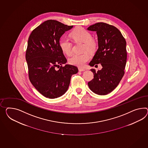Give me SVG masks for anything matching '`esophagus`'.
<instances>
[{
    "instance_id": "1",
    "label": "esophagus",
    "mask_w": 148,
    "mask_h": 148,
    "mask_svg": "<svg viewBox=\"0 0 148 148\" xmlns=\"http://www.w3.org/2000/svg\"><path fill=\"white\" fill-rule=\"evenodd\" d=\"M78 70H79V71H80V72H82V71H85V69H84L82 68H79L78 69Z\"/></svg>"
}]
</instances>
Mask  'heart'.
I'll list each match as a JSON object with an SVG mask.
<instances>
[{"mask_svg": "<svg viewBox=\"0 0 148 148\" xmlns=\"http://www.w3.org/2000/svg\"><path fill=\"white\" fill-rule=\"evenodd\" d=\"M72 38L76 41L84 42V51L90 52L94 51L97 48V43L92 39V34L83 27H79L72 30L71 33ZM59 45L62 51L67 55H70L72 53V45L68 38L63 37L60 39ZM90 55L87 53L82 54H74L69 59L70 64L84 67L86 62L90 60Z\"/></svg>", "mask_w": 148, "mask_h": 148, "instance_id": "obj_1", "label": "heart"}]
</instances>
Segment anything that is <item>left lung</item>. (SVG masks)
<instances>
[{"label":"left lung","instance_id":"8db88e82","mask_svg":"<svg viewBox=\"0 0 148 148\" xmlns=\"http://www.w3.org/2000/svg\"><path fill=\"white\" fill-rule=\"evenodd\" d=\"M87 30L96 32L98 41V49L89 65L101 64L102 66L97 72L91 69L94 78L88 85L95 94L107 95L117 87L125 74L127 57L125 38L117 28L106 23H95Z\"/></svg>","mask_w":148,"mask_h":148}]
</instances>
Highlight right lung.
Masks as SVG:
<instances>
[{"label":"right lung","mask_w":148,"mask_h":148,"mask_svg":"<svg viewBox=\"0 0 148 148\" xmlns=\"http://www.w3.org/2000/svg\"><path fill=\"white\" fill-rule=\"evenodd\" d=\"M72 27L56 20H47L34 29L28 38L26 60L29 78L46 98H57L64 95L72 75L78 71L74 65L62 66L67 60L59 45L62 35ZM56 67L60 69L57 70Z\"/></svg>","instance_id":"obj_1"}]
</instances>
